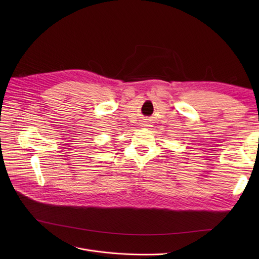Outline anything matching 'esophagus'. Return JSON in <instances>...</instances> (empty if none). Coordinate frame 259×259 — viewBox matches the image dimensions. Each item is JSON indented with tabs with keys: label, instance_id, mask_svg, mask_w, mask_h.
I'll return each mask as SVG.
<instances>
[{
	"label": "esophagus",
	"instance_id": "obj_1",
	"mask_svg": "<svg viewBox=\"0 0 259 259\" xmlns=\"http://www.w3.org/2000/svg\"><path fill=\"white\" fill-rule=\"evenodd\" d=\"M145 126H148V125H145Z\"/></svg>",
	"mask_w": 259,
	"mask_h": 259
}]
</instances>
